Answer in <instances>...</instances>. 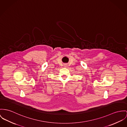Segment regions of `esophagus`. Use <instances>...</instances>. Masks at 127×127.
Wrapping results in <instances>:
<instances>
[{
    "label": "esophagus",
    "mask_w": 127,
    "mask_h": 127,
    "mask_svg": "<svg viewBox=\"0 0 127 127\" xmlns=\"http://www.w3.org/2000/svg\"><path fill=\"white\" fill-rule=\"evenodd\" d=\"M64 66H65V67H66V65H64Z\"/></svg>",
    "instance_id": "1"
}]
</instances>
